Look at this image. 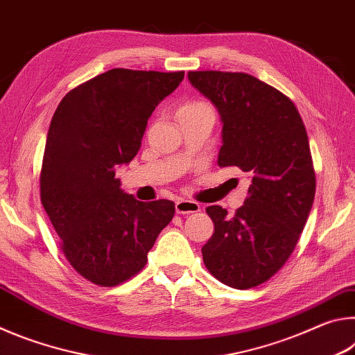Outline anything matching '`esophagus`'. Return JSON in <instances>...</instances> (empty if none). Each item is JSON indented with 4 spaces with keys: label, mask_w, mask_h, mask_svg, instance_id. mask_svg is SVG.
<instances>
[{
    "label": "esophagus",
    "mask_w": 355,
    "mask_h": 355,
    "mask_svg": "<svg viewBox=\"0 0 355 355\" xmlns=\"http://www.w3.org/2000/svg\"><path fill=\"white\" fill-rule=\"evenodd\" d=\"M175 211L178 214H191V213H197L200 211V205L194 200H186V199H180L175 202Z\"/></svg>",
    "instance_id": "obj_1"
}]
</instances>
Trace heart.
<instances>
[{
    "label": "heart",
    "instance_id": "b5f03b06",
    "mask_svg": "<svg viewBox=\"0 0 355 355\" xmlns=\"http://www.w3.org/2000/svg\"><path fill=\"white\" fill-rule=\"evenodd\" d=\"M199 106H205V103H202V101H189V103L183 105L180 110H183V107H199Z\"/></svg>",
    "mask_w": 355,
    "mask_h": 355
}]
</instances>
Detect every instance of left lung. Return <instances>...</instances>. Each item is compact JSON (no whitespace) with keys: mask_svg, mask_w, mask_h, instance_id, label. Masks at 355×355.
Masks as SVG:
<instances>
[{"mask_svg":"<svg viewBox=\"0 0 355 355\" xmlns=\"http://www.w3.org/2000/svg\"><path fill=\"white\" fill-rule=\"evenodd\" d=\"M188 78L218 107V164L238 167L252 182L233 216L207 208L214 233L202 248L203 263L224 285L248 290L279 272L309 219L316 189L309 136L293 101L255 76L205 70Z\"/></svg>","mask_w":355,"mask_h":355,"instance_id":"8db88e82","label":"left lung"}]
</instances>
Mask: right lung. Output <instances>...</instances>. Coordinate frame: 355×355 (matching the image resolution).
<instances>
[{"label":"right lung","mask_w":355,"mask_h":355,"mask_svg":"<svg viewBox=\"0 0 355 355\" xmlns=\"http://www.w3.org/2000/svg\"><path fill=\"white\" fill-rule=\"evenodd\" d=\"M184 71L112 69L71 89L56 107L40 171V200L65 258L84 279L116 286L141 271L175 213L171 200L139 202L116 167L141 148L148 117Z\"/></svg>","instance_id":"1"}]
</instances>
